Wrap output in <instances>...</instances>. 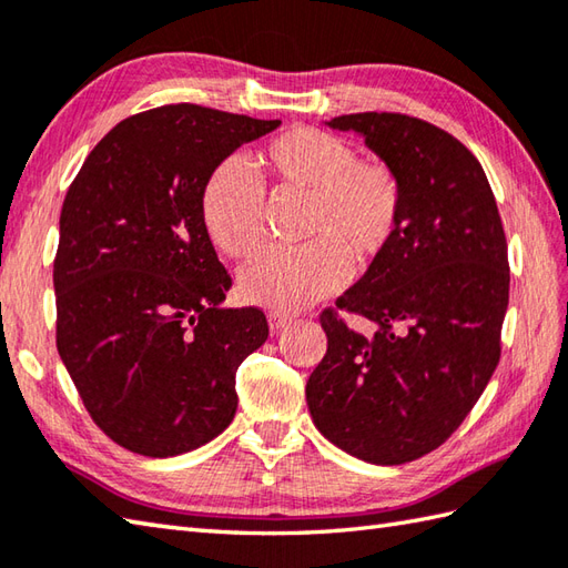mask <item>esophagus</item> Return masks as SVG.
<instances>
[{"label":"esophagus","instance_id":"esophagus-1","mask_svg":"<svg viewBox=\"0 0 568 568\" xmlns=\"http://www.w3.org/2000/svg\"><path fill=\"white\" fill-rule=\"evenodd\" d=\"M287 324H291V317L281 315V312H271V315H268V327H271V332H281L283 327H287Z\"/></svg>","mask_w":568,"mask_h":568}]
</instances>
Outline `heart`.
I'll list each match as a JSON object with an SVG mask.
<instances>
[{
	"label": "heart",
	"instance_id": "heart-1",
	"mask_svg": "<svg viewBox=\"0 0 568 568\" xmlns=\"http://www.w3.org/2000/svg\"><path fill=\"white\" fill-rule=\"evenodd\" d=\"M263 175L277 192L305 195L307 244L263 251L239 275L251 305L297 312L346 283L348 261L366 268L390 246L403 224V180L388 163L358 159L352 143L315 126H295L258 153ZM263 187L239 159L212 168L200 192V216L212 244L234 261L263 244Z\"/></svg>",
	"mask_w": 568,
	"mask_h": 568
}]
</instances>
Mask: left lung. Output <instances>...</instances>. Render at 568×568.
Instances as JSON below:
<instances>
[{"mask_svg": "<svg viewBox=\"0 0 568 568\" xmlns=\"http://www.w3.org/2000/svg\"><path fill=\"white\" fill-rule=\"evenodd\" d=\"M358 131L400 175L403 224L366 275L322 310L327 354L307 381L317 429L346 454L397 466L437 449L478 403L500 361L508 241L478 159L417 116L361 112ZM379 324L366 341L338 315Z\"/></svg>", "mask_w": 568, "mask_h": 568, "instance_id": "8db88e82", "label": "left lung"}]
</instances>
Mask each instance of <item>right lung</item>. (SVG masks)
Listing matches in <instances>:
<instances>
[{"mask_svg":"<svg viewBox=\"0 0 568 568\" xmlns=\"http://www.w3.org/2000/svg\"><path fill=\"white\" fill-rule=\"evenodd\" d=\"M281 126L200 104L119 122L60 210L55 346L94 425L124 449H197L236 415V371L268 339L258 307H220L232 275L200 216L204 178Z\"/></svg>","mask_w":568,"mask_h":568,"instance_id":"right-lung-1","label":"right lung"}]
</instances>
